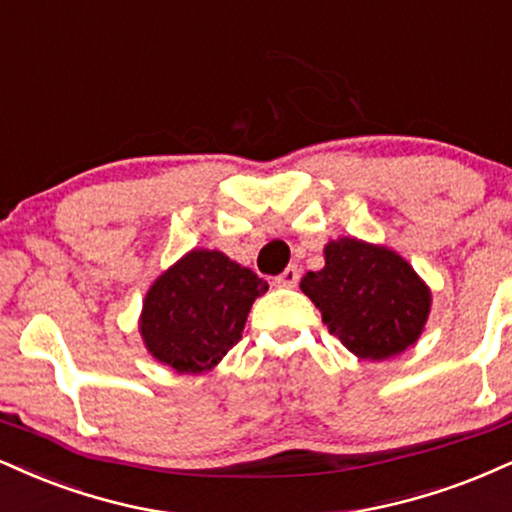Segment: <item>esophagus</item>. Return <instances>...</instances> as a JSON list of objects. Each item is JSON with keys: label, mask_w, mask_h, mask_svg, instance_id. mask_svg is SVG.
I'll use <instances>...</instances> for the list:
<instances>
[{"label": "esophagus", "mask_w": 512, "mask_h": 512, "mask_svg": "<svg viewBox=\"0 0 512 512\" xmlns=\"http://www.w3.org/2000/svg\"><path fill=\"white\" fill-rule=\"evenodd\" d=\"M298 281H300V269L295 267V264H291V267H286L279 276H276L274 286H279V288H295V286H298Z\"/></svg>", "instance_id": "esophagus-1"}]
</instances>
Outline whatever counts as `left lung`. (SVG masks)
Listing matches in <instances>:
<instances>
[{
  "instance_id": "left-lung-1",
  "label": "left lung",
  "mask_w": 512,
  "mask_h": 512,
  "mask_svg": "<svg viewBox=\"0 0 512 512\" xmlns=\"http://www.w3.org/2000/svg\"><path fill=\"white\" fill-rule=\"evenodd\" d=\"M324 257L300 288L350 353L386 360L420 338L432 295L403 257L357 238L331 240Z\"/></svg>"
}]
</instances>
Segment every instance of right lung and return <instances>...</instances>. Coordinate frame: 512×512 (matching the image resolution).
I'll list each match as a JSON object with an SVG mask.
<instances>
[{
	"instance_id": "obj_1",
	"label": "right lung",
	"mask_w": 512,
	"mask_h": 512,
	"mask_svg": "<svg viewBox=\"0 0 512 512\" xmlns=\"http://www.w3.org/2000/svg\"><path fill=\"white\" fill-rule=\"evenodd\" d=\"M267 291V281L224 252L190 250L147 293L145 346L176 372H205L240 341L252 303Z\"/></svg>"
}]
</instances>
